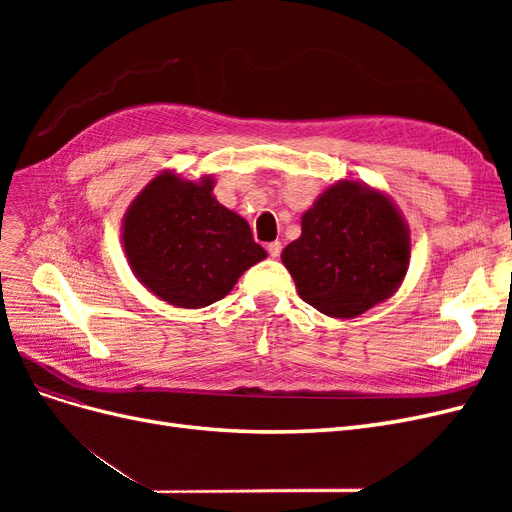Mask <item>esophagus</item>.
<instances>
[{
    "label": "esophagus",
    "mask_w": 512,
    "mask_h": 512,
    "mask_svg": "<svg viewBox=\"0 0 512 512\" xmlns=\"http://www.w3.org/2000/svg\"><path fill=\"white\" fill-rule=\"evenodd\" d=\"M267 252H269L271 258H277V256L282 254V243H280V241H271V243L267 245Z\"/></svg>",
    "instance_id": "34e87169"
}]
</instances>
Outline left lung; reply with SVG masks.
<instances>
[{
	"label": "left lung",
	"instance_id": "1",
	"mask_svg": "<svg viewBox=\"0 0 512 512\" xmlns=\"http://www.w3.org/2000/svg\"><path fill=\"white\" fill-rule=\"evenodd\" d=\"M299 297L331 318H354L391 299L410 267V228L397 205L361 181H337L284 247Z\"/></svg>",
	"mask_w": 512,
	"mask_h": 512
}]
</instances>
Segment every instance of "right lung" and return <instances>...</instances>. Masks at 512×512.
<instances>
[{"mask_svg":"<svg viewBox=\"0 0 512 512\" xmlns=\"http://www.w3.org/2000/svg\"><path fill=\"white\" fill-rule=\"evenodd\" d=\"M211 175L153 177L132 200L121 224L128 265L162 301L198 309L224 299L239 277L267 258L250 224L213 196Z\"/></svg>","mask_w":512,"mask_h":512,"instance_id":"add662e5","label":"right lung"}]
</instances>
